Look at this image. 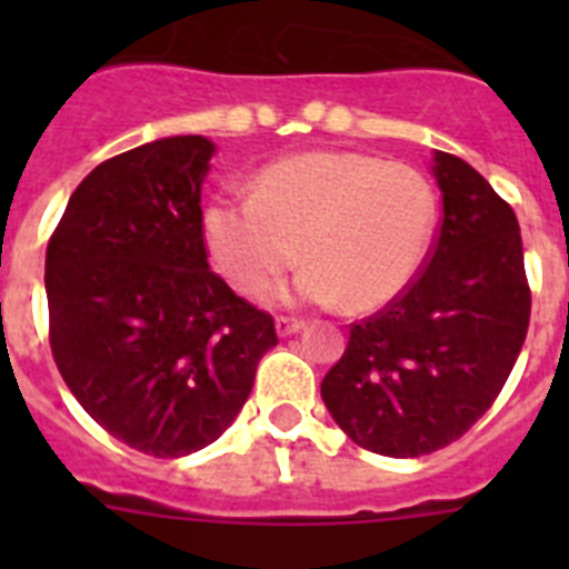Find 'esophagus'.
<instances>
[{"instance_id":"obj_1","label":"esophagus","mask_w":569,"mask_h":569,"mask_svg":"<svg viewBox=\"0 0 569 569\" xmlns=\"http://www.w3.org/2000/svg\"><path fill=\"white\" fill-rule=\"evenodd\" d=\"M299 330H305V321L301 319H293V316H279L276 319V333L279 336H293Z\"/></svg>"}]
</instances>
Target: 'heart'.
<instances>
[{"label":"heart","instance_id":"obj_1","mask_svg":"<svg viewBox=\"0 0 569 569\" xmlns=\"http://www.w3.org/2000/svg\"><path fill=\"white\" fill-rule=\"evenodd\" d=\"M439 228V196L421 170L350 150H313L270 164L250 196L204 210L216 270L244 296L268 290L299 256L284 299L370 313L419 276Z\"/></svg>","mask_w":569,"mask_h":569}]
</instances>
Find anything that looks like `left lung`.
Listing matches in <instances>:
<instances>
[{"mask_svg":"<svg viewBox=\"0 0 569 569\" xmlns=\"http://www.w3.org/2000/svg\"><path fill=\"white\" fill-rule=\"evenodd\" d=\"M441 222L410 288L350 325L321 381L359 447L416 459L461 439L501 393L530 325L519 219L465 159L436 150Z\"/></svg>","mask_w":569,"mask_h":569,"instance_id":"1","label":"left lung"}]
</instances>
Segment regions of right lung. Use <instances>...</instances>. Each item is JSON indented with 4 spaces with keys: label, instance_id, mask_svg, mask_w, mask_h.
<instances>
[{
    "label": "right lung",
    "instance_id": "1",
    "mask_svg": "<svg viewBox=\"0 0 569 569\" xmlns=\"http://www.w3.org/2000/svg\"><path fill=\"white\" fill-rule=\"evenodd\" d=\"M213 142L170 136L73 190L44 256L50 350L113 439L156 459L216 441L253 390L273 316L208 264L202 182Z\"/></svg>",
    "mask_w": 569,
    "mask_h": 569
}]
</instances>
